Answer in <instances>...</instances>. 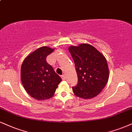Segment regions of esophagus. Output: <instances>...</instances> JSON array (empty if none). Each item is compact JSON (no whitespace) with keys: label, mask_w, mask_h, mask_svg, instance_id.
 <instances>
[{"label":"esophagus","mask_w":132,"mask_h":132,"mask_svg":"<svg viewBox=\"0 0 132 132\" xmlns=\"http://www.w3.org/2000/svg\"><path fill=\"white\" fill-rule=\"evenodd\" d=\"M61 78H62V79H63V80H64V79H65V75H62L61 76Z\"/></svg>","instance_id":"esophagus-1"}]
</instances>
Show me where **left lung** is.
<instances>
[{
	"instance_id": "8db88e82",
	"label": "left lung",
	"mask_w": 132,
	"mask_h": 132,
	"mask_svg": "<svg viewBox=\"0 0 132 132\" xmlns=\"http://www.w3.org/2000/svg\"><path fill=\"white\" fill-rule=\"evenodd\" d=\"M77 73L78 83L72 87L77 97L92 98L100 94L109 77L108 67L105 57L89 44H81L69 49Z\"/></svg>"
}]
</instances>
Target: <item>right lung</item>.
Wrapping results in <instances>:
<instances>
[{"label":"right lung","mask_w":132,"mask_h":132,"mask_svg":"<svg viewBox=\"0 0 132 132\" xmlns=\"http://www.w3.org/2000/svg\"><path fill=\"white\" fill-rule=\"evenodd\" d=\"M54 49L43 46L37 49L24 59L21 66V78L25 90L37 100L53 97L61 78L46 62V57Z\"/></svg>","instance_id":"add662e5"}]
</instances>
